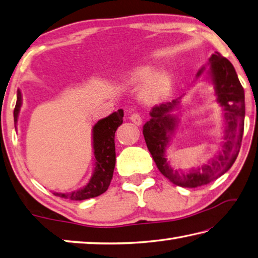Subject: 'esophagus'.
Returning <instances> with one entry per match:
<instances>
[{"label": "esophagus", "mask_w": 258, "mask_h": 258, "mask_svg": "<svg viewBox=\"0 0 258 258\" xmlns=\"http://www.w3.org/2000/svg\"><path fill=\"white\" fill-rule=\"evenodd\" d=\"M130 120H132L135 124L137 125H141L143 119H142V115L139 114V113H133L132 115H130Z\"/></svg>", "instance_id": "esophagus-1"}]
</instances>
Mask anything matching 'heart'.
I'll use <instances>...</instances> for the list:
<instances>
[{"label":"heart","instance_id":"b5f03b06","mask_svg":"<svg viewBox=\"0 0 258 258\" xmlns=\"http://www.w3.org/2000/svg\"><path fill=\"white\" fill-rule=\"evenodd\" d=\"M153 71L151 69H143L138 72H135L130 81L132 83H141V81H146L151 79ZM170 86V80L166 76H159L148 81L143 89V96L147 101H156L160 97L165 95L168 92Z\"/></svg>","mask_w":258,"mask_h":258}]
</instances>
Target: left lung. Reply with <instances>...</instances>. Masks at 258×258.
<instances>
[{
  "mask_svg": "<svg viewBox=\"0 0 258 258\" xmlns=\"http://www.w3.org/2000/svg\"><path fill=\"white\" fill-rule=\"evenodd\" d=\"M211 76L215 86L218 102L224 108V117L227 122L224 135V144L221 154L197 170L189 173L178 172L166 163L165 147L169 143L166 134L172 132L175 119L169 114L170 111L179 103L178 99L172 102H163L152 107L151 119L143 126L148 151L153 156L160 172L171 182L184 188H196L210 183L218 179L231 168L239 154L245 124V92L238 79L233 66L227 57L215 52L210 57ZM204 70H200L197 75Z\"/></svg>",
  "mask_w": 258,
  "mask_h": 258,
  "instance_id": "8db88e82",
  "label": "left lung"
}]
</instances>
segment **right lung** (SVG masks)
I'll use <instances>...</instances> for the list:
<instances>
[{
  "label": "right lung",
  "mask_w": 258,
  "mask_h": 258,
  "mask_svg": "<svg viewBox=\"0 0 258 258\" xmlns=\"http://www.w3.org/2000/svg\"><path fill=\"white\" fill-rule=\"evenodd\" d=\"M21 106V93L18 89L17 103L13 116L17 123ZM123 122V111L117 110L107 117L99 120L93 128V144L95 156V171L87 186L71 194H54L55 196L70 201H84L97 197L107 190L115 166L114 134Z\"/></svg>",
  "instance_id": "add662e5"
}]
</instances>
